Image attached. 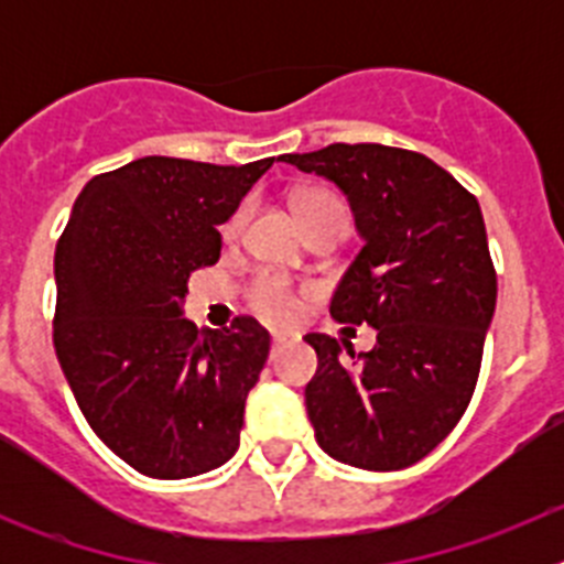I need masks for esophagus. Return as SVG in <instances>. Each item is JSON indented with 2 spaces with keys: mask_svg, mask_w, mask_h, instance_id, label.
Here are the masks:
<instances>
[{
  "mask_svg": "<svg viewBox=\"0 0 564 564\" xmlns=\"http://www.w3.org/2000/svg\"><path fill=\"white\" fill-rule=\"evenodd\" d=\"M291 341H293L291 333H273V336H271V356L282 352V347H288Z\"/></svg>",
  "mask_w": 564,
  "mask_h": 564,
  "instance_id": "esophagus-1",
  "label": "esophagus"
}]
</instances>
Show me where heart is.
Returning <instances> with one entry per match:
<instances>
[{"label":"heart","mask_w":564,"mask_h":564,"mask_svg":"<svg viewBox=\"0 0 564 564\" xmlns=\"http://www.w3.org/2000/svg\"><path fill=\"white\" fill-rule=\"evenodd\" d=\"M293 208H296L299 220L305 226L313 217H322L327 212H344V203L338 200L333 192L325 188H305L293 197ZM248 220V206H239L223 226V237L237 239L246 228ZM248 305L253 313H259L268 322H276V325H291L296 322V316L302 313V299L293 291V285L288 279L276 276V273H259L251 279V285L246 291Z\"/></svg>","instance_id":"1"}]
</instances>
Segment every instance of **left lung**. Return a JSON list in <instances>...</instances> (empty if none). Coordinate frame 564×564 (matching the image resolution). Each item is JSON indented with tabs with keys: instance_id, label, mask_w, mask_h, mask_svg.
<instances>
[{
	"instance_id": "8db88e82",
	"label": "left lung",
	"mask_w": 564,
	"mask_h": 564,
	"mask_svg": "<svg viewBox=\"0 0 564 564\" xmlns=\"http://www.w3.org/2000/svg\"><path fill=\"white\" fill-rule=\"evenodd\" d=\"M282 161L347 194L364 248L344 273L330 316L378 333L376 347L358 356L350 341L305 336L318 358L305 387L318 446L367 471L412 466L455 430L480 376L497 305L480 203L410 149L330 143Z\"/></svg>"
}]
</instances>
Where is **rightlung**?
I'll list each match as a JSON object with an SVG mask.
<instances>
[{
	"label": "right lung",
	"mask_w": 564,
	"mask_h": 564,
	"mask_svg": "<svg viewBox=\"0 0 564 564\" xmlns=\"http://www.w3.org/2000/svg\"><path fill=\"white\" fill-rule=\"evenodd\" d=\"M271 166L141 158L93 177L58 237V364L93 432L141 475L183 480L237 452L271 336L251 316L197 330L183 299Z\"/></svg>",
	"instance_id": "1"
}]
</instances>
